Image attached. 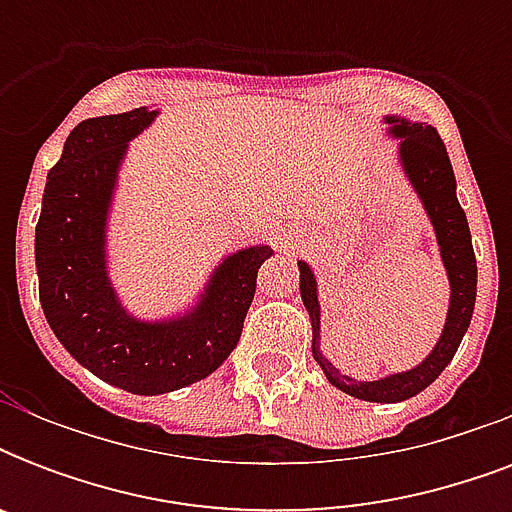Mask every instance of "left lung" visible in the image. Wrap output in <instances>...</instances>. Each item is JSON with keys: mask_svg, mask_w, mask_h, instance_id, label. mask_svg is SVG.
<instances>
[{"mask_svg": "<svg viewBox=\"0 0 512 512\" xmlns=\"http://www.w3.org/2000/svg\"><path fill=\"white\" fill-rule=\"evenodd\" d=\"M385 124H388L390 138L401 140L398 162H401L404 175L409 177V183L420 196L422 207L428 212L430 225L436 231L446 276H449V289H452L449 292L444 332L433 345V350L412 369L388 374V377H380V380L361 382L356 377L340 374V369L321 353V303L316 276H313L311 265L305 260H297L300 295H303L305 311L311 316L313 358L319 361L327 380L337 390L353 398H361V401H374V404H396V401L417 396L436 380L438 374L444 372L454 353H457V348H460L462 337L468 332L470 319H473L478 281L468 217H465L460 201H457V180H454L452 162H449L446 146L441 143V135L430 124L406 122L401 116H385Z\"/></svg>", "mask_w": 512, "mask_h": 512, "instance_id": "obj_1", "label": "left lung"}]
</instances>
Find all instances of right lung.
<instances>
[{"instance_id": "obj_1", "label": "right lung", "mask_w": 512, "mask_h": 512, "mask_svg": "<svg viewBox=\"0 0 512 512\" xmlns=\"http://www.w3.org/2000/svg\"><path fill=\"white\" fill-rule=\"evenodd\" d=\"M156 114L143 106L76 124L47 172L34 247L44 319L60 345L95 377L138 396L193 385L231 356L257 271L273 255L257 244L223 257L199 303L172 319L143 321L124 308L108 276V212L127 146Z\"/></svg>"}]
</instances>
